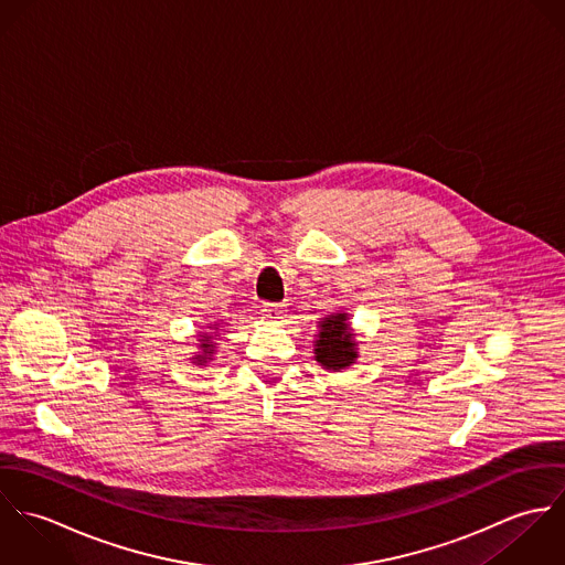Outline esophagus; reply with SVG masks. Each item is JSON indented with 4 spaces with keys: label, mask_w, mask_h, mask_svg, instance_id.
<instances>
[{
    "label": "esophagus",
    "mask_w": 565,
    "mask_h": 565,
    "mask_svg": "<svg viewBox=\"0 0 565 565\" xmlns=\"http://www.w3.org/2000/svg\"><path fill=\"white\" fill-rule=\"evenodd\" d=\"M263 313L269 318V320H282V305H274V302H265L263 305Z\"/></svg>",
    "instance_id": "1"
}]
</instances>
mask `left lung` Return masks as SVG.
Segmentation results:
<instances>
[{"label": "left lung", "instance_id": "obj_1", "mask_svg": "<svg viewBox=\"0 0 565 565\" xmlns=\"http://www.w3.org/2000/svg\"><path fill=\"white\" fill-rule=\"evenodd\" d=\"M356 341L348 323V313L339 311L320 322V332L316 341V361L332 372H341L356 361Z\"/></svg>", "mask_w": 565, "mask_h": 565}]
</instances>
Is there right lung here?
Wrapping results in <instances>:
<instances>
[{
    "mask_svg": "<svg viewBox=\"0 0 565 565\" xmlns=\"http://www.w3.org/2000/svg\"><path fill=\"white\" fill-rule=\"evenodd\" d=\"M215 326H217V323H213V326H209V328H215ZM200 337H202V339H200V352L193 356V363L206 365V363L211 361L213 352H215V343H213V337H211L209 332H202Z\"/></svg>",
    "mask_w": 565,
    "mask_h": 565,
    "instance_id": "add662e5",
    "label": "right lung"
}]
</instances>
